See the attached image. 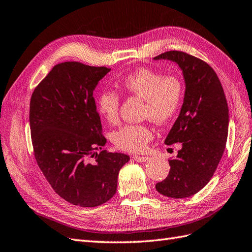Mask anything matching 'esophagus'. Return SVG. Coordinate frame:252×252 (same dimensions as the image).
Segmentation results:
<instances>
[{"instance_id":"obj_1","label":"esophagus","mask_w":252,"mask_h":252,"mask_svg":"<svg viewBox=\"0 0 252 252\" xmlns=\"http://www.w3.org/2000/svg\"><path fill=\"white\" fill-rule=\"evenodd\" d=\"M134 160L138 161V162H145L146 160H149V157L147 156H134Z\"/></svg>"}]
</instances>
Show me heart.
Masks as SVG:
<instances>
[{"instance_id": "obj_1", "label": "heart", "mask_w": 252, "mask_h": 252, "mask_svg": "<svg viewBox=\"0 0 252 252\" xmlns=\"http://www.w3.org/2000/svg\"><path fill=\"white\" fill-rule=\"evenodd\" d=\"M127 94L144 99L143 116L157 124H163L175 115L183 98V84L175 76H163L152 68H140L127 75L122 81ZM120 95L106 90L98 97L97 108L110 124H116L120 116ZM153 139L151 128L145 124H127L113 134L119 149L130 153H142Z\"/></svg>"}]
</instances>
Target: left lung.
Returning <instances> with one entry per match:
<instances>
[{"label": "left lung", "instance_id": "8db88e82", "mask_svg": "<svg viewBox=\"0 0 252 252\" xmlns=\"http://www.w3.org/2000/svg\"><path fill=\"white\" fill-rule=\"evenodd\" d=\"M154 60L179 65L185 81V95L179 118L164 143L180 142L177 156L169 159L170 172L156 190L165 197L193 195L211 181L225 149L229 108L224 92L212 67L182 51H167Z\"/></svg>", "mask_w": 252, "mask_h": 252}]
</instances>
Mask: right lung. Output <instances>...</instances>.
Segmentation results:
<instances>
[{
    "label": "right lung",
    "instance_id": "obj_1",
    "mask_svg": "<svg viewBox=\"0 0 252 252\" xmlns=\"http://www.w3.org/2000/svg\"><path fill=\"white\" fill-rule=\"evenodd\" d=\"M111 70L79 62L55 65L36 87L30 102L35 159L61 198L95 207L116 192L120 170L129 156L109 153L93 92Z\"/></svg>",
    "mask_w": 252,
    "mask_h": 252
}]
</instances>
